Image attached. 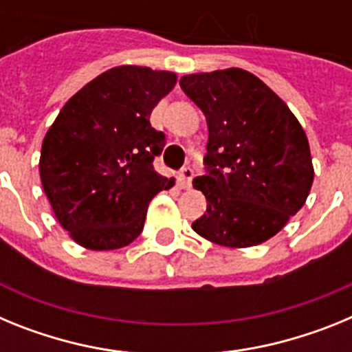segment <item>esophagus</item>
<instances>
[{
	"label": "esophagus",
	"mask_w": 352,
	"mask_h": 352,
	"mask_svg": "<svg viewBox=\"0 0 352 352\" xmlns=\"http://www.w3.org/2000/svg\"><path fill=\"white\" fill-rule=\"evenodd\" d=\"M192 179H194V169L192 167H183L182 173H179V182L185 188H190Z\"/></svg>",
	"instance_id": "1"
}]
</instances>
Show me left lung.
Wrapping results in <instances>:
<instances>
[{"mask_svg":"<svg viewBox=\"0 0 352 352\" xmlns=\"http://www.w3.org/2000/svg\"><path fill=\"white\" fill-rule=\"evenodd\" d=\"M208 121V153L194 188L206 213L192 223L217 245H259L287 223L314 182L309 139L291 109L254 74L227 68L179 79Z\"/></svg>","mask_w":352,"mask_h":352,"instance_id":"obj_1","label":"left lung"}]
</instances>
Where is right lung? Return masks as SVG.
<instances>
[{
    "label": "right lung",
    "instance_id": "1",
    "mask_svg": "<svg viewBox=\"0 0 352 352\" xmlns=\"http://www.w3.org/2000/svg\"><path fill=\"white\" fill-rule=\"evenodd\" d=\"M174 84L170 72L111 68L72 96L45 133L43 192L80 247L114 250L132 243L142 232L149 201L174 185L155 170L166 135L149 123Z\"/></svg>",
    "mask_w": 352,
    "mask_h": 352
}]
</instances>
